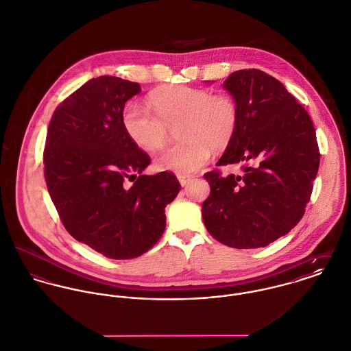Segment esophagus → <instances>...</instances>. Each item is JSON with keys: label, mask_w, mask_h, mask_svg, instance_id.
<instances>
[{"label": "esophagus", "mask_w": 351, "mask_h": 351, "mask_svg": "<svg viewBox=\"0 0 351 351\" xmlns=\"http://www.w3.org/2000/svg\"><path fill=\"white\" fill-rule=\"evenodd\" d=\"M178 179H179L180 184L184 187V186H187V183L193 179V176H191V175H178Z\"/></svg>", "instance_id": "34e87169"}]
</instances>
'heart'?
I'll return each instance as SVG.
<instances>
[{
  "label": "heart",
  "instance_id": "b5f03b06",
  "mask_svg": "<svg viewBox=\"0 0 351 351\" xmlns=\"http://www.w3.org/2000/svg\"><path fill=\"white\" fill-rule=\"evenodd\" d=\"M154 112L130 101L122 110V126L140 148L157 151L178 128L183 141L165 149L156 158L161 171L190 173L203 167L213 151L229 147L238 126V106L226 94L183 84L160 88L151 95Z\"/></svg>",
  "mask_w": 351,
  "mask_h": 351
}]
</instances>
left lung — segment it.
I'll use <instances>...</instances> for the list:
<instances>
[{
	"label": "left lung",
	"mask_w": 351,
	"mask_h": 351,
	"mask_svg": "<svg viewBox=\"0 0 351 351\" xmlns=\"http://www.w3.org/2000/svg\"><path fill=\"white\" fill-rule=\"evenodd\" d=\"M223 87L239 119L217 165H238L239 173H204L211 191L202 204L203 222L226 246L264 247L306 213L320 160L315 128L285 86L261 70L235 71Z\"/></svg>",
	"instance_id": "8db88e82"
}]
</instances>
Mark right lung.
Here are the masks:
<instances>
[{
    "instance_id": "add662e5",
    "label": "right lung",
    "mask_w": 351,
    "mask_h": 351,
    "mask_svg": "<svg viewBox=\"0 0 351 351\" xmlns=\"http://www.w3.org/2000/svg\"><path fill=\"white\" fill-rule=\"evenodd\" d=\"M140 84L90 79L49 121L44 178L59 218L77 241L113 260L148 252L164 233L165 207L180 191L172 172L143 175L151 157L125 133L122 110Z\"/></svg>"
}]
</instances>
